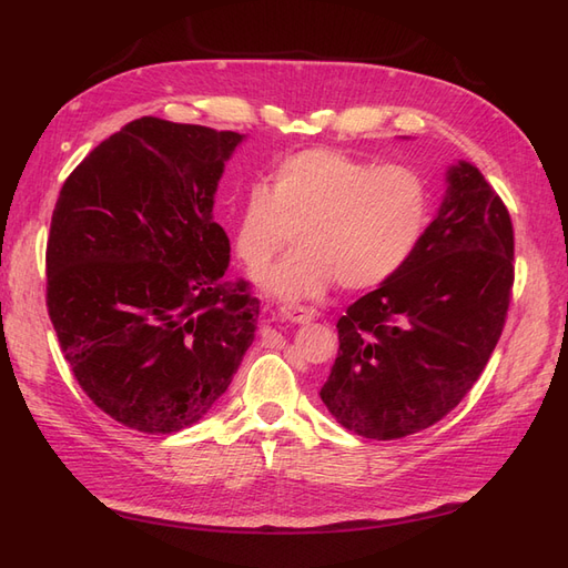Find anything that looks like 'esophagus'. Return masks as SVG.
Instances as JSON below:
<instances>
[{
  "mask_svg": "<svg viewBox=\"0 0 568 568\" xmlns=\"http://www.w3.org/2000/svg\"><path fill=\"white\" fill-rule=\"evenodd\" d=\"M280 315L288 322H296V324H303V322H311L315 317V311L313 307H305V305H282L280 307Z\"/></svg>",
  "mask_w": 568,
  "mask_h": 568,
  "instance_id": "34e87169",
  "label": "esophagus"
}]
</instances>
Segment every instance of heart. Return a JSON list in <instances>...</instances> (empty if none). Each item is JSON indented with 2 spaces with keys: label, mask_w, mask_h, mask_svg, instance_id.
Here are the masks:
<instances>
[{
  "label": "heart",
  "mask_w": 568,
  "mask_h": 568,
  "mask_svg": "<svg viewBox=\"0 0 568 568\" xmlns=\"http://www.w3.org/2000/svg\"><path fill=\"white\" fill-rule=\"evenodd\" d=\"M432 217V186L419 170L313 146L274 161L267 186L246 189L234 244L248 270H263L294 232L298 246L265 274L263 286L282 298H311L336 280L365 291L398 277Z\"/></svg>",
  "instance_id": "b5f03b06"
}]
</instances>
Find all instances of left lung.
<instances>
[{"label": "left lung", "mask_w": 568, "mask_h": 568, "mask_svg": "<svg viewBox=\"0 0 568 568\" xmlns=\"http://www.w3.org/2000/svg\"><path fill=\"white\" fill-rule=\"evenodd\" d=\"M514 286L505 201L469 163L412 263L336 322L338 355L320 398L357 436L405 438L440 422L478 382Z\"/></svg>", "instance_id": "left-lung-1"}]
</instances>
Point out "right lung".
<instances>
[{"label":"right lung","mask_w":568,"mask_h":568,"mask_svg":"<svg viewBox=\"0 0 568 568\" xmlns=\"http://www.w3.org/2000/svg\"><path fill=\"white\" fill-rule=\"evenodd\" d=\"M244 136L136 118L63 182L47 311L90 400L142 434L199 422L232 384L261 301L230 280L213 194Z\"/></svg>","instance_id":"1"}]
</instances>
